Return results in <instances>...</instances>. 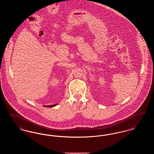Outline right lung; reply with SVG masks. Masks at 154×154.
<instances>
[{"instance_id":"1","label":"right lung","mask_w":154,"mask_h":154,"mask_svg":"<svg viewBox=\"0 0 154 154\" xmlns=\"http://www.w3.org/2000/svg\"><path fill=\"white\" fill-rule=\"evenodd\" d=\"M57 104H54V105H50V106H46L45 107H54V106H57Z\"/></svg>"}]
</instances>
